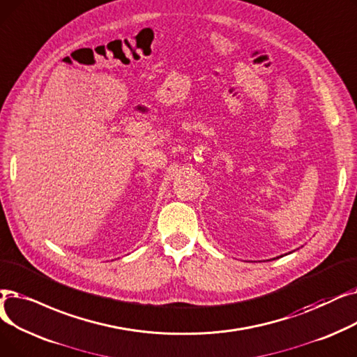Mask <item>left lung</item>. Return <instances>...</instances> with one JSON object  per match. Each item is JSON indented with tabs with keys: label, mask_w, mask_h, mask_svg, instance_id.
<instances>
[{
	"label": "left lung",
	"mask_w": 357,
	"mask_h": 357,
	"mask_svg": "<svg viewBox=\"0 0 357 357\" xmlns=\"http://www.w3.org/2000/svg\"><path fill=\"white\" fill-rule=\"evenodd\" d=\"M280 257H283V256H280Z\"/></svg>",
	"instance_id": "obj_1"
}]
</instances>
